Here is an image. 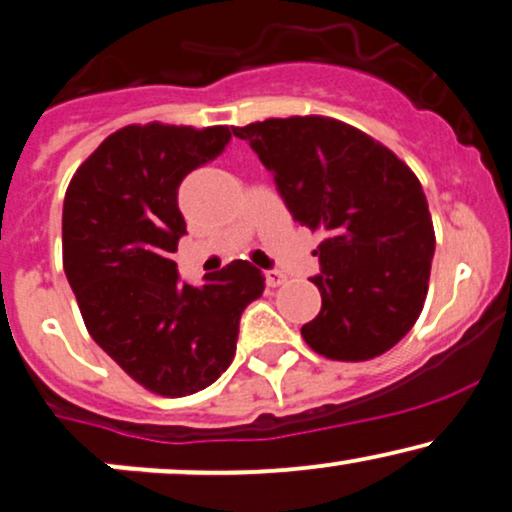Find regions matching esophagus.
I'll return each instance as SVG.
<instances>
[{"instance_id":"esophagus-1","label":"esophagus","mask_w":512,"mask_h":512,"mask_svg":"<svg viewBox=\"0 0 512 512\" xmlns=\"http://www.w3.org/2000/svg\"><path fill=\"white\" fill-rule=\"evenodd\" d=\"M263 277H266L268 287H280L282 282H285V273H282V270H266Z\"/></svg>"}]
</instances>
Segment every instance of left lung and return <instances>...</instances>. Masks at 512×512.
Returning a JSON list of instances; mask_svg holds the SVG:
<instances>
[{
  "label": "left lung",
  "instance_id": "1",
  "mask_svg": "<svg viewBox=\"0 0 512 512\" xmlns=\"http://www.w3.org/2000/svg\"><path fill=\"white\" fill-rule=\"evenodd\" d=\"M273 173L296 223L323 230V308L301 327L332 361H368L399 344L427 296L434 227L420 180L394 151L323 116L232 128Z\"/></svg>",
  "mask_w": 512,
  "mask_h": 512
}]
</instances>
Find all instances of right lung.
Listing matches in <instances>:
<instances>
[{
    "label": "right lung",
    "instance_id": "1",
    "mask_svg": "<svg viewBox=\"0 0 512 512\" xmlns=\"http://www.w3.org/2000/svg\"><path fill=\"white\" fill-rule=\"evenodd\" d=\"M232 140L225 125H128L75 170L63 199V270L92 339L161 396L206 389L237 349L239 318L266 277L232 261L204 285L170 256L187 235L178 189Z\"/></svg>",
    "mask_w": 512,
    "mask_h": 512
}]
</instances>
